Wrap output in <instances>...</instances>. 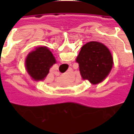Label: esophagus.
Listing matches in <instances>:
<instances>
[{
  "label": "esophagus",
  "mask_w": 134,
  "mask_h": 134,
  "mask_svg": "<svg viewBox=\"0 0 134 134\" xmlns=\"http://www.w3.org/2000/svg\"><path fill=\"white\" fill-rule=\"evenodd\" d=\"M60 65L62 66V69H66L67 68V66L69 65V64H68V63H64V64H62V65Z\"/></svg>",
  "instance_id": "esophagus-1"
}]
</instances>
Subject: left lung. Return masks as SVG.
<instances>
[{
  "instance_id": "obj_1",
  "label": "left lung",
  "mask_w": 134,
  "mask_h": 134,
  "mask_svg": "<svg viewBox=\"0 0 134 134\" xmlns=\"http://www.w3.org/2000/svg\"><path fill=\"white\" fill-rule=\"evenodd\" d=\"M76 62L83 80L97 84L103 81L109 74L113 60L110 51L98 42H90L82 46Z\"/></svg>"
}]
</instances>
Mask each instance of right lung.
<instances>
[{
  "label": "right lung",
  "mask_w": 134,
  "mask_h": 134,
  "mask_svg": "<svg viewBox=\"0 0 134 134\" xmlns=\"http://www.w3.org/2000/svg\"><path fill=\"white\" fill-rule=\"evenodd\" d=\"M56 60L50 50L46 46L38 47L29 53L26 59V68L35 81H42Z\"/></svg>",
  "instance_id": "add662e5"
}]
</instances>
